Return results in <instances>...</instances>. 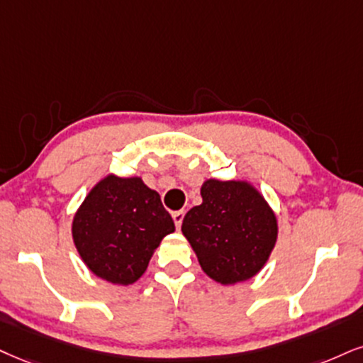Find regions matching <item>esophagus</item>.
<instances>
[{
	"label": "esophagus",
	"instance_id": "esophagus-1",
	"mask_svg": "<svg viewBox=\"0 0 363 363\" xmlns=\"http://www.w3.org/2000/svg\"><path fill=\"white\" fill-rule=\"evenodd\" d=\"M183 217H185V212H183V210H178V212H173V220H174V225H177V229H180V227H182Z\"/></svg>",
	"mask_w": 363,
	"mask_h": 363
}]
</instances>
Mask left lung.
<instances>
[{"mask_svg": "<svg viewBox=\"0 0 363 363\" xmlns=\"http://www.w3.org/2000/svg\"><path fill=\"white\" fill-rule=\"evenodd\" d=\"M202 203L190 208L182 232L210 279L230 286L261 272L277 240V217L247 180L208 178Z\"/></svg>", "mask_w": 363, "mask_h": 363, "instance_id": "left-lung-1", "label": "left lung"}]
</instances>
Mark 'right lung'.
Segmentation results:
<instances>
[{
    "instance_id": "obj_1",
    "label": "right lung",
    "mask_w": 363,
    "mask_h": 363,
    "mask_svg": "<svg viewBox=\"0 0 363 363\" xmlns=\"http://www.w3.org/2000/svg\"><path fill=\"white\" fill-rule=\"evenodd\" d=\"M174 223L141 177L101 178L75 210L72 239L87 269L111 284L136 283Z\"/></svg>"
}]
</instances>
